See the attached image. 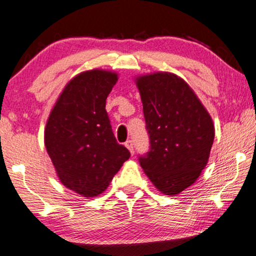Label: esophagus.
I'll return each mask as SVG.
<instances>
[{"label": "esophagus", "instance_id": "obj_1", "mask_svg": "<svg viewBox=\"0 0 256 256\" xmlns=\"http://www.w3.org/2000/svg\"><path fill=\"white\" fill-rule=\"evenodd\" d=\"M125 146H126V148L130 150V153L132 154H134V148H133V142H132V140H128L126 142H125Z\"/></svg>", "mask_w": 256, "mask_h": 256}]
</instances>
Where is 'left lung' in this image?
<instances>
[{
    "label": "left lung",
    "mask_w": 256,
    "mask_h": 256,
    "mask_svg": "<svg viewBox=\"0 0 256 256\" xmlns=\"http://www.w3.org/2000/svg\"><path fill=\"white\" fill-rule=\"evenodd\" d=\"M150 152L139 162L154 186L175 196L196 182L214 139L210 114L182 78L156 72L136 78Z\"/></svg>",
    "instance_id": "obj_1"
}]
</instances>
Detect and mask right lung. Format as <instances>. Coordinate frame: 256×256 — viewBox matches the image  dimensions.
I'll use <instances>...</instances> for the list:
<instances>
[{
	"mask_svg": "<svg viewBox=\"0 0 256 256\" xmlns=\"http://www.w3.org/2000/svg\"><path fill=\"white\" fill-rule=\"evenodd\" d=\"M116 72L86 70L64 86L50 112L44 142L59 181L84 197L102 194L130 158L106 110Z\"/></svg>",
	"mask_w": 256,
	"mask_h": 256,
	"instance_id": "add662e5",
	"label": "right lung"
}]
</instances>
